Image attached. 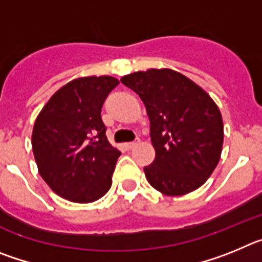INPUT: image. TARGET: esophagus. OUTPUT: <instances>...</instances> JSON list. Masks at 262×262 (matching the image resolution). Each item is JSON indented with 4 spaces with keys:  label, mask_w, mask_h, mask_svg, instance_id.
I'll use <instances>...</instances> for the list:
<instances>
[{
    "label": "esophagus",
    "mask_w": 262,
    "mask_h": 262,
    "mask_svg": "<svg viewBox=\"0 0 262 262\" xmlns=\"http://www.w3.org/2000/svg\"><path fill=\"white\" fill-rule=\"evenodd\" d=\"M139 142H140V140H139V139H136V140H134V142L124 143V147H126L127 149H133V148L135 147V145L139 144Z\"/></svg>",
    "instance_id": "34e87169"
}]
</instances>
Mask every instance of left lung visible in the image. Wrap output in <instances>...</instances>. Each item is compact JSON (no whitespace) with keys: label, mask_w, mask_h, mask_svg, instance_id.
Here are the masks:
<instances>
[{"label":"left lung","mask_w":262,"mask_h":262,"mask_svg":"<svg viewBox=\"0 0 262 262\" xmlns=\"http://www.w3.org/2000/svg\"><path fill=\"white\" fill-rule=\"evenodd\" d=\"M139 94L151 123L154 163L148 182L165 195L202 186L216 168L223 147V119L201 86L173 69H148L120 78Z\"/></svg>","instance_id":"left-lung-1"}]
</instances>
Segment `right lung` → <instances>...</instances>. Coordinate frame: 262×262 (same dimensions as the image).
I'll return each mask as SVG.
<instances>
[{
  "mask_svg": "<svg viewBox=\"0 0 262 262\" xmlns=\"http://www.w3.org/2000/svg\"><path fill=\"white\" fill-rule=\"evenodd\" d=\"M118 84L111 76L75 78L36 118L31 144L38 170L61 198L90 203L111 187L120 152L108 143L101 108Z\"/></svg>",
  "mask_w": 262,
  "mask_h": 262,
  "instance_id": "obj_1",
  "label": "right lung"
}]
</instances>
